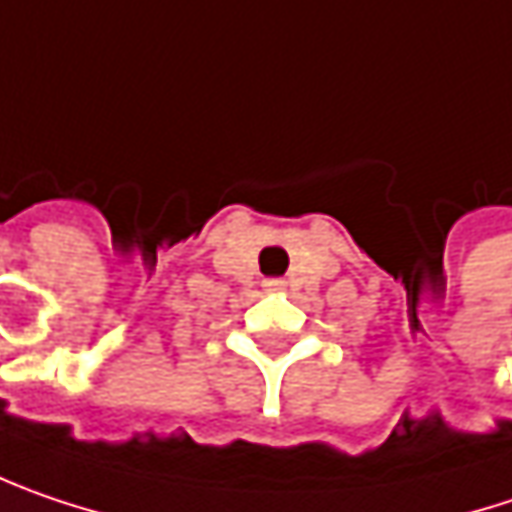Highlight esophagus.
Listing matches in <instances>:
<instances>
[{
	"instance_id": "obj_1",
	"label": "esophagus",
	"mask_w": 512,
	"mask_h": 512,
	"mask_svg": "<svg viewBox=\"0 0 512 512\" xmlns=\"http://www.w3.org/2000/svg\"><path fill=\"white\" fill-rule=\"evenodd\" d=\"M263 286H266V289H284V281H281V278H269V281H266V284H263Z\"/></svg>"
}]
</instances>
